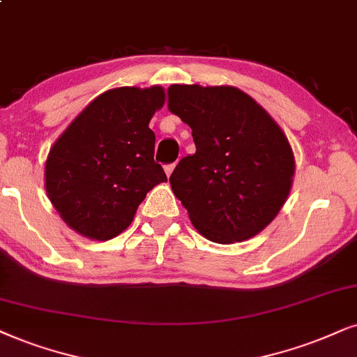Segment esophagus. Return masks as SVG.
I'll return each mask as SVG.
<instances>
[{
	"label": "esophagus",
	"mask_w": 357,
	"mask_h": 357,
	"mask_svg": "<svg viewBox=\"0 0 357 357\" xmlns=\"http://www.w3.org/2000/svg\"><path fill=\"white\" fill-rule=\"evenodd\" d=\"M174 166H176V163H173V165H166V166H165L166 176H171V173H173V171H174Z\"/></svg>",
	"instance_id": "esophagus-1"
}]
</instances>
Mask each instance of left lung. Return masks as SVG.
Listing matches in <instances>:
<instances>
[{
	"mask_svg": "<svg viewBox=\"0 0 357 357\" xmlns=\"http://www.w3.org/2000/svg\"><path fill=\"white\" fill-rule=\"evenodd\" d=\"M168 108L192 130L194 155L169 176L201 236L234 243L264 231L290 194L295 158L272 116L229 85H171Z\"/></svg>",
	"mask_w": 357,
	"mask_h": 357,
	"instance_id": "left-lung-1",
	"label": "left lung"
}]
</instances>
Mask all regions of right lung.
I'll return each mask as SVG.
<instances>
[{"mask_svg": "<svg viewBox=\"0 0 357 357\" xmlns=\"http://www.w3.org/2000/svg\"><path fill=\"white\" fill-rule=\"evenodd\" d=\"M163 105L160 85L107 90L57 138L46 161V191L70 229L114 238L132 224L146 192L166 181L148 126Z\"/></svg>", "mask_w": 357, "mask_h": 357, "instance_id": "add662e5", "label": "right lung"}]
</instances>
